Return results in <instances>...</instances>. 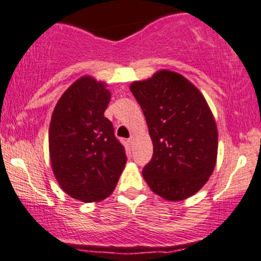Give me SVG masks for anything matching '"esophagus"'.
<instances>
[{"mask_svg": "<svg viewBox=\"0 0 261 261\" xmlns=\"http://www.w3.org/2000/svg\"><path fill=\"white\" fill-rule=\"evenodd\" d=\"M134 140H136V137H134V136H132L130 138L128 139V143H129V144L132 145V144H133V143H134Z\"/></svg>", "mask_w": 261, "mask_h": 261, "instance_id": "esophagus-1", "label": "esophagus"}]
</instances>
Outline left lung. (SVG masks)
Instances as JSON below:
<instances>
[{
    "label": "left lung",
    "mask_w": 261,
    "mask_h": 261,
    "mask_svg": "<svg viewBox=\"0 0 261 261\" xmlns=\"http://www.w3.org/2000/svg\"><path fill=\"white\" fill-rule=\"evenodd\" d=\"M129 89L153 142L143 177L165 200L191 197L208 181L217 162V124L206 98L185 76L165 69L134 81Z\"/></svg>",
    "instance_id": "obj_1"
}]
</instances>
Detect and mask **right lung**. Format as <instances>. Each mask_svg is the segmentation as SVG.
Listing matches in <instances>:
<instances>
[{"label":"right lung","mask_w":261,"mask_h":261,"mask_svg":"<svg viewBox=\"0 0 261 261\" xmlns=\"http://www.w3.org/2000/svg\"><path fill=\"white\" fill-rule=\"evenodd\" d=\"M107 84L86 75L61 95L49 127V155L59 186L72 198L99 202L113 192L127 156L105 117Z\"/></svg>","instance_id":"1"}]
</instances>
